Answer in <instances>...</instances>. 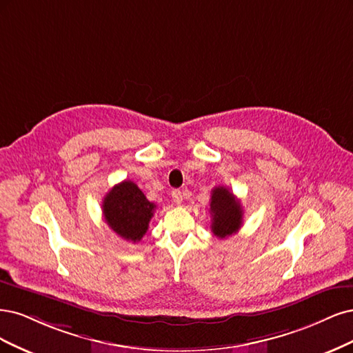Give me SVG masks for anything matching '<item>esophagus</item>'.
<instances>
[{
    "mask_svg": "<svg viewBox=\"0 0 353 353\" xmlns=\"http://www.w3.org/2000/svg\"><path fill=\"white\" fill-rule=\"evenodd\" d=\"M172 198H173L176 205H180V203L183 202V195H181V192L177 190V189H174V190L172 192Z\"/></svg>",
    "mask_w": 353,
    "mask_h": 353,
    "instance_id": "34e87169",
    "label": "esophagus"
}]
</instances>
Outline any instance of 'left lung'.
Here are the masks:
<instances>
[{"label":"left lung","instance_id":"obj_1","mask_svg":"<svg viewBox=\"0 0 353 353\" xmlns=\"http://www.w3.org/2000/svg\"><path fill=\"white\" fill-rule=\"evenodd\" d=\"M210 214L211 230L220 239L237 233L242 227L243 210L229 188L217 186L211 190Z\"/></svg>","mask_w":353,"mask_h":353}]
</instances>
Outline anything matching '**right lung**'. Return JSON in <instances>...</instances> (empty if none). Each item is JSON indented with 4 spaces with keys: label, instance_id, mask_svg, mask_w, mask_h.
Wrapping results in <instances>:
<instances>
[{
    "label": "right lung",
    "instance_id": "1",
    "mask_svg": "<svg viewBox=\"0 0 353 353\" xmlns=\"http://www.w3.org/2000/svg\"><path fill=\"white\" fill-rule=\"evenodd\" d=\"M155 203L132 180H124L112 188L102 201V214L111 230L124 241L139 242L148 230Z\"/></svg>",
    "mask_w": 353,
    "mask_h": 353
}]
</instances>
